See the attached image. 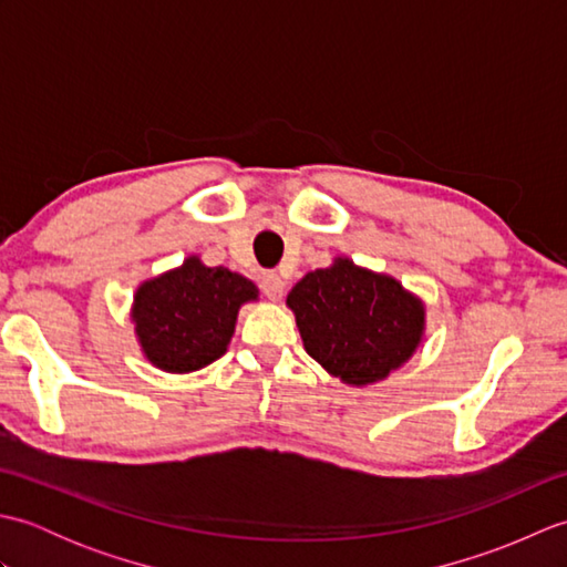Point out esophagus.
I'll return each mask as SVG.
<instances>
[{
    "mask_svg": "<svg viewBox=\"0 0 567 567\" xmlns=\"http://www.w3.org/2000/svg\"><path fill=\"white\" fill-rule=\"evenodd\" d=\"M260 287H262L265 297L272 299V302H277V299H282V295H285V280L277 272H265Z\"/></svg>",
    "mask_w": 567,
    "mask_h": 567,
    "instance_id": "obj_1",
    "label": "esophagus"
}]
</instances>
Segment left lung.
Here are the masks:
<instances>
[{
	"mask_svg": "<svg viewBox=\"0 0 567 567\" xmlns=\"http://www.w3.org/2000/svg\"><path fill=\"white\" fill-rule=\"evenodd\" d=\"M287 307L295 311L307 353L346 384L384 380L406 363L424 333V305L388 275L336 258L307 272Z\"/></svg>",
	"mask_w": 567,
	"mask_h": 567,
	"instance_id": "8db88e82",
	"label": "left lung"
}]
</instances>
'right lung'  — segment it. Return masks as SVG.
<instances>
[{"label": "right lung", "instance_id": "add662e5", "mask_svg": "<svg viewBox=\"0 0 567 567\" xmlns=\"http://www.w3.org/2000/svg\"><path fill=\"white\" fill-rule=\"evenodd\" d=\"M258 287L228 268H207L197 256L143 282L134 297L136 336L143 353L165 372H192L214 363L231 341L240 305Z\"/></svg>", "mask_w": 567, "mask_h": 567}]
</instances>
